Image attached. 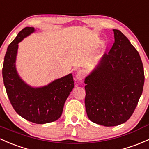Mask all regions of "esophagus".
I'll use <instances>...</instances> for the list:
<instances>
[{"instance_id": "esophagus-1", "label": "esophagus", "mask_w": 149, "mask_h": 149, "mask_svg": "<svg viewBox=\"0 0 149 149\" xmlns=\"http://www.w3.org/2000/svg\"><path fill=\"white\" fill-rule=\"evenodd\" d=\"M85 77V74L84 72L82 70H78L77 73H76V80L79 81H82Z\"/></svg>"}]
</instances>
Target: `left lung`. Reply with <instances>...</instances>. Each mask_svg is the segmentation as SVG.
<instances>
[{
  "mask_svg": "<svg viewBox=\"0 0 149 149\" xmlns=\"http://www.w3.org/2000/svg\"><path fill=\"white\" fill-rule=\"evenodd\" d=\"M109 54L85 79V106L93 123L115 126L131 116L143 92L144 71L137 50L119 30Z\"/></svg>",
  "mask_w": 149,
  "mask_h": 149,
  "instance_id": "left-lung-1",
  "label": "left lung"
}]
</instances>
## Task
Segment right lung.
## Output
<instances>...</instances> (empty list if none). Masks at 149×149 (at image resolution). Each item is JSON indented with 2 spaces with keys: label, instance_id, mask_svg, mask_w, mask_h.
<instances>
[{
  "label": "right lung",
  "instance_id": "1",
  "mask_svg": "<svg viewBox=\"0 0 149 149\" xmlns=\"http://www.w3.org/2000/svg\"><path fill=\"white\" fill-rule=\"evenodd\" d=\"M34 31L33 27L25 28L10 43L4 58L2 73L6 93L14 110L29 121L43 124L60 118L74 82L70 73L48 86L33 88L20 78L15 68L18 43Z\"/></svg>",
  "mask_w": 149,
  "mask_h": 149
}]
</instances>
